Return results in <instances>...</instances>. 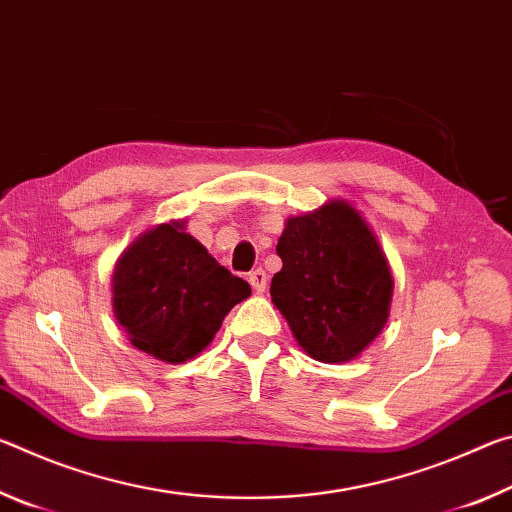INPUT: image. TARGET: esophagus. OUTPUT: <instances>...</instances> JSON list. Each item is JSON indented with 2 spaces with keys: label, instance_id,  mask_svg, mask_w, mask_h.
Returning a JSON list of instances; mask_svg holds the SVG:
<instances>
[{
  "label": "esophagus",
  "instance_id": "esophagus-1",
  "mask_svg": "<svg viewBox=\"0 0 512 512\" xmlns=\"http://www.w3.org/2000/svg\"><path fill=\"white\" fill-rule=\"evenodd\" d=\"M248 282L257 293H262L266 289V271H264V268H255V271H250Z\"/></svg>",
  "mask_w": 512,
  "mask_h": 512
}]
</instances>
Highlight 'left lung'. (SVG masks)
<instances>
[{"instance_id":"obj_1","label":"left lung","mask_w":512,"mask_h":512,"mask_svg":"<svg viewBox=\"0 0 512 512\" xmlns=\"http://www.w3.org/2000/svg\"><path fill=\"white\" fill-rule=\"evenodd\" d=\"M277 255L271 298L300 348L323 363L359 357L384 329L393 296L391 268L359 212L332 201L293 216Z\"/></svg>"}]
</instances>
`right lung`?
<instances>
[{
	"mask_svg": "<svg viewBox=\"0 0 512 512\" xmlns=\"http://www.w3.org/2000/svg\"><path fill=\"white\" fill-rule=\"evenodd\" d=\"M183 225L171 221L144 232L112 275L119 325L137 350L167 363L196 357L228 311L250 296V284L216 262Z\"/></svg>",
	"mask_w": 512,
	"mask_h": 512,
	"instance_id": "obj_1",
	"label": "right lung"
}]
</instances>
